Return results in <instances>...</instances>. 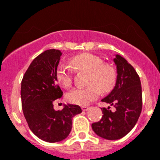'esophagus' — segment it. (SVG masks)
<instances>
[{
  "label": "esophagus",
  "instance_id": "esophagus-1",
  "mask_svg": "<svg viewBox=\"0 0 160 160\" xmlns=\"http://www.w3.org/2000/svg\"><path fill=\"white\" fill-rule=\"evenodd\" d=\"M88 109H89V107H82V110L83 111H88Z\"/></svg>",
  "mask_w": 160,
  "mask_h": 160
}]
</instances>
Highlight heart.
Wrapping results in <instances>:
<instances>
[{"mask_svg":"<svg viewBox=\"0 0 160 160\" xmlns=\"http://www.w3.org/2000/svg\"><path fill=\"white\" fill-rule=\"evenodd\" d=\"M71 64L78 70L89 73L88 83L86 87H75L66 94L68 102L79 106H87L98 97L100 91L109 92L116 82V70L109 64H103V60L97 55L84 53L77 55L71 60ZM56 77L62 87H70L73 79L70 66L61 63L58 66Z\"/></svg>","mask_w":160,"mask_h":160,"instance_id":"heart-1","label":"heart"}]
</instances>
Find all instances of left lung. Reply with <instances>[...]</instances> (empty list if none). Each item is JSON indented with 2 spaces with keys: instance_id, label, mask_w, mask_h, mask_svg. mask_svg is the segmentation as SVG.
I'll list each match as a JSON object with an SVG mask.
<instances>
[{
  "instance_id": "left-lung-1",
  "label": "left lung",
  "mask_w": 160,
  "mask_h": 160,
  "mask_svg": "<svg viewBox=\"0 0 160 160\" xmlns=\"http://www.w3.org/2000/svg\"><path fill=\"white\" fill-rule=\"evenodd\" d=\"M116 66V82L102 101L115 107H103L101 120L92 123L93 131L108 140L122 138L133 129L142 111V87L138 73L132 66L119 54L113 58Z\"/></svg>"
}]
</instances>
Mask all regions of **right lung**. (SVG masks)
I'll return each mask as SVG.
<instances>
[{"mask_svg": "<svg viewBox=\"0 0 160 160\" xmlns=\"http://www.w3.org/2000/svg\"><path fill=\"white\" fill-rule=\"evenodd\" d=\"M62 52L48 49L33 59L22 81V111L29 129L48 142L62 141L70 135L72 119L82 113L81 107L64 104L55 111L53 102L62 96L56 77Z\"/></svg>", "mask_w": 160, "mask_h": 160, "instance_id": "add662e5", "label": "right lung"}]
</instances>
